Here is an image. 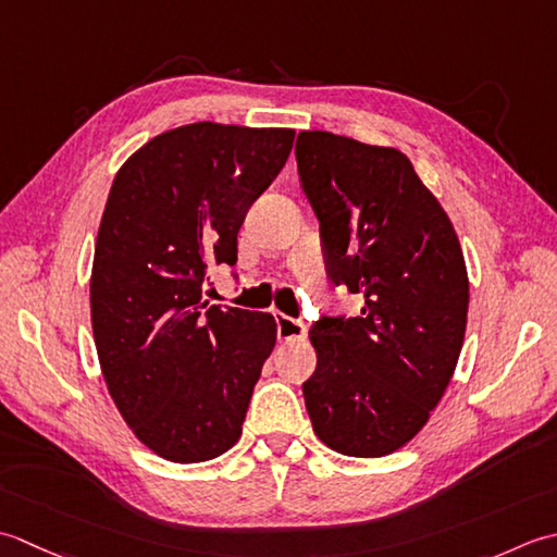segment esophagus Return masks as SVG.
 I'll return each mask as SVG.
<instances>
[{
	"label": "esophagus",
	"instance_id": "esophagus-1",
	"mask_svg": "<svg viewBox=\"0 0 557 557\" xmlns=\"http://www.w3.org/2000/svg\"><path fill=\"white\" fill-rule=\"evenodd\" d=\"M278 342H302L308 336V324L302 320H293L288 314H276Z\"/></svg>",
	"mask_w": 557,
	"mask_h": 557
}]
</instances>
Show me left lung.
Listing matches in <instances>:
<instances>
[{
    "mask_svg": "<svg viewBox=\"0 0 557 557\" xmlns=\"http://www.w3.org/2000/svg\"><path fill=\"white\" fill-rule=\"evenodd\" d=\"M295 158L329 276L366 298L360 317L312 326L305 406L326 447L387 457L421 433L457 368L469 314L459 237L399 149L314 129Z\"/></svg>",
    "mask_w": 557,
    "mask_h": 557,
    "instance_id": "8db88e82",
    "label": "left lung"
}]
</instances>
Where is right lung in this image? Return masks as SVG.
Returning <instances> with one entry per match:
<instances>
[{
    "mask_svg": "<svg viewBox=\"0 0 557 557\" xmlns=\"http://www.w3.org/2000/svg\"><path fill=\"white\" fill-rule=\"evenodd\" d=\"M295 129L195 122L134 151L112 180L90 269V324L108 392L158 457L199 463L243 435L276 346L269 312L201 298L237 262L247 209L286 165Z\"/></svg>",
    "mask_w": 557,
    "mask_h": 557,
    "instance_id": "right-lung-1",
    "label": "right lung"
}]
</instances>
